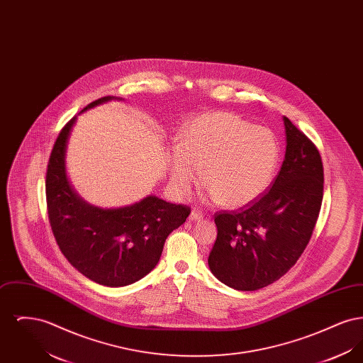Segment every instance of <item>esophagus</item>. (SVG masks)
I'll return each instance as SVG.
<instances>
[{"mask_svg":"<svg viewBox=\"0 0 363 363\" xmlns=\"http://www.w3.org/2000/svg\"><path fill=\"white\" fill-rule=\"evenodd\" d=\"M201 218H203V213H201L200 211H196V209H193V211L190 212V222H197V220H201Z\"/></svg>","mask_w":363,"mask_h":363,"instance_id":"esophagus-1","label":"esophagus"}]
</instances>
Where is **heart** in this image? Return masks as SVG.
<instances>
[{
  "label": "heart",
  "instance_id": "1",
  "mask_svg": "<svg viewBox=\"0 0 363 363\" xmlns=\"http://www.w3.org/2000/svg\"><path fill=\"white\" fill-rule=\"evenodd\" d=\"M277 138L230 113H211L188 122L178 147L169 156L170 179L186 197L204 172L209 199L227 207L255 203L271 185L277 172Z\"/></svg>",
  "mask_w": 363,
  "mask_h": 363
}]
</instances>
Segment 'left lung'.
I'll use <instances>...</instances> for the list:
<instances>
[{"instance_id":"left-lung-1","label":"left lung","mask_w":363,"mask_h":363,"mask_svg":"<svg viewBox=\"0 0 363 363\" xmlns=\"http://www.w3.org/2000/svg\"><path fill=\"white\" fill-rule=\"evenodd\" d=\"M286 154L271 189L241 211L216 212L211 272L225 286L255 291L279 280L311 241L324 191L318 150L283 117Z\"/></svg>"}]
</instances>
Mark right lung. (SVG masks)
Wrapping results in <instances>:
<instances>
[{
  "mask_svg": "<svg viewBox=\"0 0 363 363\" xmlns=\"http://www.w3.org/2000/svg\"><path fill=\"white\" fill-rule=\"evenodd\" d=\"M104 96L82 110L106 104ZM73 117L60 132L46 173L49 222L62 255L84 277L107 287L132 284L159 262L169 234L184 225L190 208L156 196L121 208L95 207L73 188L65 167Z\"/></svg>",
  "mask_w": 363,
  "mask_h": 363,
  "instance_id": "add662e5",
  "label": "right lung"
}]
</instances>
